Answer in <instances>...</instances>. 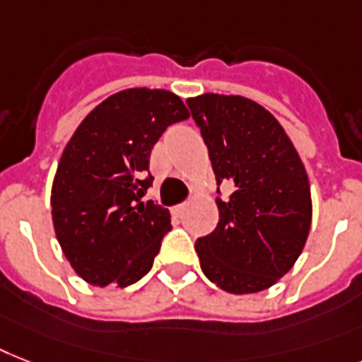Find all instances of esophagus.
Here are the masks:
<instances>
[{"instance_id":"34e87169","label":"esophagus","mask_w":362,"mask_h":362,"mask_svg":"<svg viewBox=\"0 0 362 362\" xmlns=\"http://www.w3.org/2000/svg\"><path fill=\"white\" fill-rule=\"evenodd\" d=\"M186 208H187V204H186V202H184V204H178V206H175V208H173V216H176V217H182V216H184V211H186Z\"/></svg>"}]
</instances>
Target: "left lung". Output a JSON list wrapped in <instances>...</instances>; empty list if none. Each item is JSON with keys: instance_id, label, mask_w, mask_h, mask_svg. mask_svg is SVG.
<instances>
[{"instance_id": "obj_1", "label": "left lung", "mask_w": 362, "mask_h": 362, "mask_svg": "<svg viewBox=\"0 0 362 362\" xmlns=\"http://www.w3.org/2000/svg\"><path fill=\"white\" fill-rule=\"evenodd\" d=\"M217 186L216 230L195 243L202 273L228 293H257L286 275L307 243L313 199L296 146L266 107L240 95L187 98ZM219 193V187H217Z\"/></svg>"}]
</instances>
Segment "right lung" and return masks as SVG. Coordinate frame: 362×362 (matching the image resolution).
Masks as SVG:
<instances>
[{
	"label": "right lung",
	"instance_id": "right-lung-1",
	"mask_svg": "<svg viewBox=\"0 0 362 362\" xmlns=\"http://www.w3.org/2000/svg\"><path fill=\"white\" fill-rule=\"evenodd\" d=\"M187 117L171 90L134 87L100 102L72 134L49 202L59 245L85 283L124 288L151 272L171 216L143 201L148 160L167 126Z\"/></svg>",
	"mask_w": 362,
	"mask_h": 362
}]
</instances>
